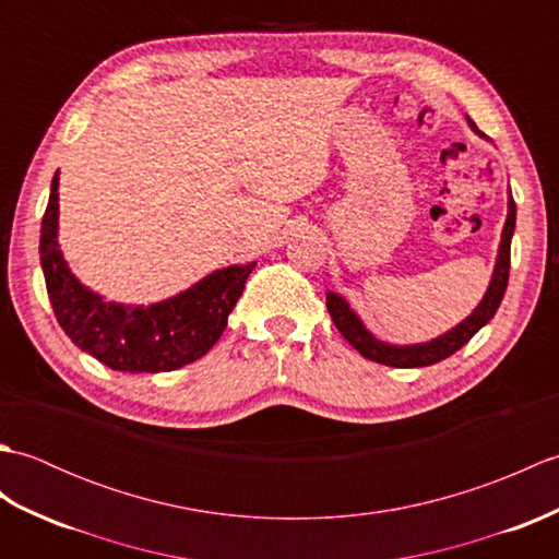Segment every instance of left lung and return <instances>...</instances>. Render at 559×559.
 I'll use <instances>...</instances> for the list:
<instances>
[{"label":"left lung","mask_w":559,"mask_h":559,"mask_svg":"<svg viewBox=\"0 0 559 559\" xmlns=\"http://www.w3.org/2000/svg\"><path fill=\"white\" fill-rule=\"evenodd\" d=\"M468 124L473 132L485 136L483 132H478L476 122L468 120ZM514 225H516V204L512 199V192H509V211H507L502 242H500V252H497V264L492 271L490 286L485 290L480 305L471 312V317L463 319L461 324H456L442 336H437L427 343H415V346H391V343L374 338L360 322V317L355 314L348 307V302L336 293H326L329 314L334 319V324L343 334V338H346L355 350H360V355L367 360L382 362L389 367H427L444 360L449 355H454L461 346H466V343L490 322L497 312V307H500L507 290V281H509V247H512Z\"/></svg>","instance_id":"1"}]
</instances>
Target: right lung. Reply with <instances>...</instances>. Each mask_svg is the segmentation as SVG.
<instances>
[{
	"label": "right lung",
	"mask_w": 559,
	"mask_h": 559,
	"mask_svg": "<svg viewBox=\"0 0 559 559\" xmlns=\"http://www.w3.org/2000/svg\"><path fill=\"white\" fill-rule=\"evenodd\" d=\"M57 175L40 225V264L64 334L81 350L120 372H170L206 355L228 326V314L254 264L213 271L197 286L148 307L105 302L81 286L59 252Z\"/></svg>",
	"instance_id": "obj_1"
}]
</instances>
